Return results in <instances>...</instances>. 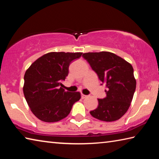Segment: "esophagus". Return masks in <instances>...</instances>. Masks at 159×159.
Masks as SVG:
<instances>
[{"label":"esophagus","instance_id":"esophagus-1","mask_svg":"<svg viewBox=\"0 0 159 159\" xmlns=\"http://www.w3.org/2000/svg\"><path fill=\"white\" fill-rule=\"evenodd\" d=\"M86 97H87V95H84V94H81V98H82V99H84V98H85Z\"/></svg>","mask_w":159,"mask_h":159}]
</instances>
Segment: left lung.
<instances>
[{"label":"left lung","mask_w":159,"mask_h":159,"mask_svg":"<svg viewBox=\"0 0 159 159\" xmlns=\"http://www.w3.org/2000/svg\"><path fill=\"white\" fill-rule=\"evenodd\" d=\"M83 57L89 63L99 79L105 84L107 96L98 99V107L90 111L103 121L118 120L128 111L136 88L134 70L130 63L109 52H87Z\"/></svg>","instance_id":"obj_1"}]
</instances>
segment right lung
<instances>
[{"label": "right lung", "instance_id": "1", "mask_svg": "<svg viewBox=\"0 0 159 159\" xmlns=\"http://www.w3.org/2000/svg\"><path fill=\"white\" fill-rule=\"evenodd\" d=\"M82 52H52L39 57L25 74L23 92L32 113L44 122H57L69 114L80 99L79 92L62 88L61 82L69 74V67Z\"/></svg>", "mask_w": 159, "mask_h": 159}]
</instances>
